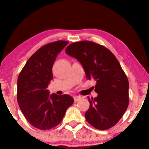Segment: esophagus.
Returning a JSON list of instances; mask_svg holds the SVG:
<instances>
[{"label": "esophagus", "instance_id": "obj_1", "mask_svg": "<svg viewBox=\"0 0 149 149\" xmlns=\"http://www.w3.org/2000/svg\"><path fill=\"white\" fill-rule=\"evenodd\" d=\"M81 98V97L80 96H74V100L75 102L79 100H80Z\"/></svg>", "mask_w": 149, "mask_h": 149}]
</instances>
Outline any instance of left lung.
<instances>
[{
	"instance_id": "obj_1",
	"label": "left lung",
	"mask_w": 149,
	"mask_h": 149,
	"mask_svg": "<svg viewBox=\"0 0 149 149\" xmlns=\"http://www.w3.org/2000/svg\"><path fill=\"white\" fill-rule=\"evenodd\" d=\"M65 53L83 66L87 78L96 81V97H88L85 113L88 123L98 130H107L118 123L129 104V83L115 55L103 45L90 41L75 42Z\"/></svg>"
}]
</instances>
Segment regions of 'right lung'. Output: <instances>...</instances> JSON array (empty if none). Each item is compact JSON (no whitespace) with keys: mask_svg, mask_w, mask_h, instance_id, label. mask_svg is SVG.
<instances>
[{"mask_svg":"<svg viewBox=\"0 0 149 149\" xmlns=\"http://www.w3.org/2000/svg\"><path fill=\"white\" fill-rule=\"evenodd\" d=\"M68 41L46 44L31 56L17 80V102L24 116L33 126L47 130L58 125L74 103L67 94L49 95L48 84L53 79L52 68L57 54Z\"/></svg>","mask_w":149,"mask_h":149,"instance_id":"right-lung-1","label":"right lung"}]
</instances>
